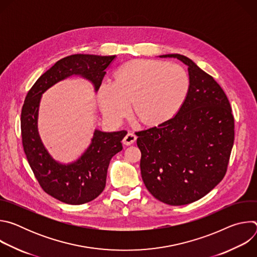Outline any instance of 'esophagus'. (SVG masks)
Here are the masks:
<instances>
[{"instance_id": "obj_1", "label": "esophagus", "mask_w": 257, "mask_h": 257, "mask_svg": "<svg viewBox=\"0 0 257 257\" xmlns=\"http://www.w3.org/2000/svg\"><path fill=\"white\" fill-rule=\"evenodd\" d=\"M136 138L137 137H136V135L133 132H128L126 134V136L124 137V139H123V143L126 144V145H131V144L134 143Z\"/></svg>"}]
</instances>
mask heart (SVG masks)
<instances>
[{
	"label": "heart",
	"instance_id": "b5f03b06",
	"mask_svg": "<svg viewBox=\"0 0 257 257\" xmlns=\"http://www.w3.org/2000/svg\"><path fill=\"white\" fill-rule=\"evenodd\" d=\"M190 86L182 66L155 60H133L123 64L116 80L105 79L98 90V102L104 118L118 124L134 111L148 123H161L177 113Z\"/></svg>",
	"mask_w": 257,
	"mask_h": 257
}]
</instances>
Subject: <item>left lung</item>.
I'll use <instances>...</instances> for the list:
<instances>
[{
	"label": "left lung",
	"mask_w": 257,
	"mask_h": 257,
	"mask_svg": "<svg viewBox=\"0 0 257 257\" xmlns=\"http://www.w3.org/2000/svg\"><path fill=\"white\" fill-rule=\"evenodd\" d=\"M160 58L184 63L190 86L174 117L136 132L141 177L158 200L184 205L223 180L234 143V117L222 87L192 60L180 54Z\"/></svg>",
	"instance_id": "left-lung-1"
}]
</instances>
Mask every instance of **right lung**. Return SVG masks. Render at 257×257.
Listing matches in <instances>:
<instances>
[{
    "mask_svg": "<svg viewBox=\"0 0 257 257\" xmlns=\"http://www.w3.org/2000/svg\"><path fill=\"white\" fill-rule=\"evenodd\" d=\"M116 56L72 55L59 60L36 80L28 91L21 111V135L24 153L40 185L49 195L73 205L96 198L104 189L111 159L123 150L127 131L103 132L95 129L85 152L74 162L63 164L50 155L38 127L43 94L58 82L72 76L88 80L96 92L106 68Z\"/></svg>",
    "mask_w": 257,
    "mask_h": 257,
    "instance_id": "right-lung-1",
    "label": "right lung"
}]
</instances>
